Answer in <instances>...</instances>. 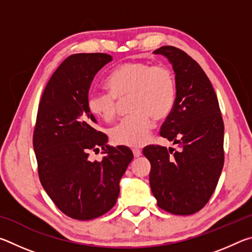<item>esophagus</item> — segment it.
<instances>
[{"mask_svg":"<svg viewBox=\"0 0 252 252\" xmlns=\"http://www.w3.org/2000/svg\"><path fill=\"white\" fill-rule=\"evenodd\" d=\"M132 152H133V156L135 158H139L141 156V150H140V149H132Z\"/></svg>","mask_w":252,"mask_h":252,"instance_id":"esophagus-1","label":"esophagus"}]
</instances>
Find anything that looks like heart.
I'll list each match as a JSON object with an SVG mask.
<instances>
[{
	"label": "heart",
	"mask_w": 252,
	"mask_h": 252,
	"mask_svg": "<svg viewBox=\"0 0 252 252\" xmlns=\"http://www.w3.org/2000/svg\"><path fill=\"white\" fill-rule=\"evenodd\" d=\"M111 91L92 90L88 95L91 113L105 122L116 118L120 100L130 97L131 114L110 130L114 144L140 147L150 138L158 120L167 118L176 103L177 84L165 65L148 61H130L114 70L108 79Z\"/></svg>",
	"instance_id": "heart-1"
}]
</instances>
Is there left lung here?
Listing matches in <instances>:
<instances>
[{
    "label": "left lung",
    "mask_w": 252,
    "mask_h": 252,
    "mask_svg": "<svg viewBox=\"0 0 252 252\" xmlns=\"http://www.w3.org/2000/svg\"><path fill=\"white\" fill-rule=\"evenodd\" d=\"M153 53L164 55L176 74V103L160 134L180 150L153 144L143 149L151 163V191L163 210L192 215L211 198L223 168L224 126L218 97L201 66L182 50L165 45Z\"/></svg>",
    "instance_id": "8db88e82"
}]
</instances>
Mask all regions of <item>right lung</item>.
Wrapping results in <instances>:
<instances>
[{
	"instance_id": "right-lung-1",
	"label": "right lung",
	"mask_w": 252,
	"mask_h": 252,
	"mask_svg": "<svg viewBox=\"0 0 252 252\" xmlns=\"http://www.w3.org/2000/svg\"><path fill=\"white\" fill-rule=\"evenodd\" d=\"M112 61L105 53L72 54L61 63L41 96L33 148L41 185L60 210L70 218L91 220L113 208L120 180L133 153L127 147L106 144L88 108L95 74ZM104 150L102 161L88 159Z\"/></svg>"
}]
</instances>
